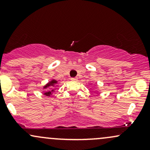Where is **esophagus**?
I'll return each instance as SVG.
<instances>
[{"label":"esophagus","instance_id":"1","mask_svg":"<svg viewBox=\"0 0 150 150\" xmlns=\"http://www.w3.org/2000/svg\"><path fill=\"white\" fill-rule=\"evenodd\" d=\"M70 80L72 81H75V82H76V81H77V80H78V78H77V77H72Z\"/></svg>","mask_w":150,"mask_h":150}]
</instances>
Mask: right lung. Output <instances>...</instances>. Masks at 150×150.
<instances>
[{
	"label": "right lung",
	"instance_id": "1",
	"mask_svg": "<svg viewBox=\"0 0 150 150\" xmlns=\"http://www.w3.org/2000/svg\"><path fill=\"white\" fill-rule=\"evenodd\" d=\"M58 81L55 80H52L51 81H50L49 82V83H47L45 86H44V89H48L49 87H54L55 85L56 84H57ZM54 92V89H51V90H49L47 91V92H46L44 93V95L46 96V97H49V96H51V94H52V92Z\"/></svg>",
	"mask_w": 150,
	"mask_h": 150
}]
</instances>
